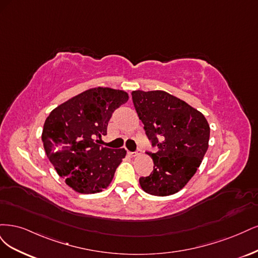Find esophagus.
Listing matches in <instances>:
<instances>
[{
    "instance_id": "1",
    "label": "esophagus",
    "mask_w": 258,
    "mask_h": 258,
    "mask_svg": "<svg viewBox=\"0 0 258 258\" xmlns=\"http://www.w3.org/2000/svg\"><path fill=\"white\" fill-rule=\"evenodd\" d=\"M128 154H130L131 156H138L139 154H141V151H140V150H137V151H135V152H128Z\"/></svg>"
}]
</instances>
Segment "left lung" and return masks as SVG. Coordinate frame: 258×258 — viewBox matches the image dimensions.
Listing matches in <instances>:
<instances>
[{
  "label": "left lung",
  "instance_id": "8db88e82",
  "mask_svg": "<svg viewBox=\"0 0 258 258\" xmlns=\"http://www.w3.org/2000/svg\"><path fill=\"white\" fill-rule=\"evenodd\" d=\"M133 103L146 135L156 147L148 152L154 163L139 183L146 193L168 196L192 178L208 150L210 127L205 115L165 91H133Z\"/></svg>",
  "mask_w": 258,
  "mask_h": 258
}]
</instances>
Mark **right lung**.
Instances as JSON below:
<instances>
[{
    "label": "right lung",
    "mask_w": 258,
    "mask_h": 258,
    "mask_svg": "<svg viewBox=\"0 0 258 258\" xmlns=\"http://www.w3.org/2000/svg\"><path fill=\"white\" fill-rule=\"evenodd\" d=\"M128 99L126 92L93 88L57 106L45 121L44 149L66 184L81 194L101 192L110 184L126 151L99 145L115 109Z\"/></svg>",
    "instance_id": "right-lung-1"
}]
</instances>
